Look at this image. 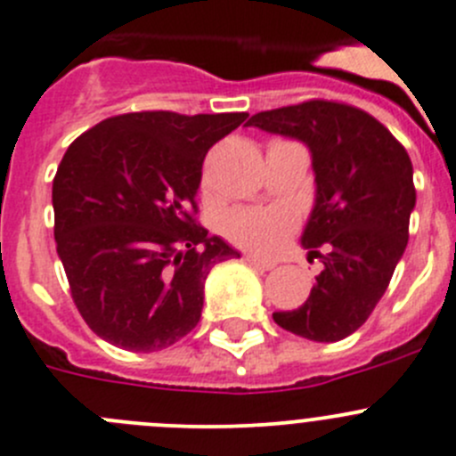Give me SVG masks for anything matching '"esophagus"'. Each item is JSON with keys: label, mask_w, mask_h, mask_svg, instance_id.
<instances>
[{"label": "esophagus", "mask_w": 456, "mask_h": 456, "mask_svg": "<svg viewBox=\"0 0 456 456\" xmlns=\"http://www.w3.org/2000/svg\"><path fill=\"white\" fill-rule=\"evenodd\" d=\"M245 261L249 263V265H254V267H258V270H272V267L276 265L274 261H265V258H258V256H252V254H249V256H245Z\"/></svg>", "instance_id": "esophagus-1"}]
</instances>
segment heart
I'll return each mask as SVG.
<instances>
[{
    "mask_svg": "<svg viewBox=\"0 0 456 456\" xmlns=\"http://www.w3.org/2000/svg\"><path fill=\"white\" fill-rule=\"evenodd\" d=\"M295 229L290 211L276 207L233 208L223 218V232L238 248L256 254H272Z\"/></svg>",
    "mask_w": 456,
    "mask_h": 456,
    "instance_id": "b5f03b06",
    "label": "heart"
}]
</instances>
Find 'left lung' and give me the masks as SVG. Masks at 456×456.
Returning <instances> with one entry per match:
<instances>
[{
  "label": "left lung",
  "instance_id": "1",
  "mask_svg": "<svg viewBox=\"0 0 456 456\" xmlns=\"http://www.w3.org/2000/svg\"><path fill=\"white\" fill-rule=\"evenodd\" d=\"M248 126L304 142L317 182L301 242L324 270L304 305L272 317L313 342L348 338L382 299L407 248L416 204L410 155L378 118L338 101L267 110Z\"/></svg>",
  "mask_w": 456,
  "mask_h": 456
}]
</instances>
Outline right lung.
I'll list each match as a JSON object with an SVG mask.
<instances>
[{"label":"right lung","instance_id":"right-lung-1","mask_svg":"<svg viewBox=\"0 0 456 456\" xmlns=\"http://www.w3.org/2000/svg\"><path fill=\"white\" fill-rule=\"evenodd\" d=\"M248 112L148 110L74 139L53 177L55 249L80 317L105 342L152 353L198 326L211 267L240 254L198 223L208 148Z\"/></svg>","mask_w":456,"mask_h":456}]
</instances>
